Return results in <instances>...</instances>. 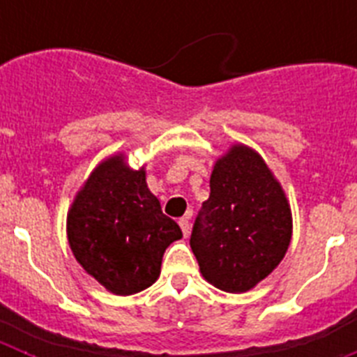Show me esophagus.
<instances>
[{
  "label": "esophagus",
  "mask_w": 357,
  "mask_h": 357,
  "mask_svg": "<svg viewBox=\"0 0 357 357\" xmlns=\"http://www.w3.org/2000/svg\"><path fill=\"white\" fill-rule=\"evenodd\" d=\"M178 225H181V229H182V234H184L185 238H188V236H189V229H191V227H189V218L188 216L181 218V220H178Z\"/></svg>",
  "instance_id": "esophagus-1"
}]
</instances>
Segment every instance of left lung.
<instances>
[{
    "label": "left lung",
    "instance_id": "obj_1",
    "mask_svg": "<svg viewBox=\"0 0 357 357\" xmlns=\"http://www.w3.org/2000/svg\"><path fill=\"white\" fill-rule=\"evenodd\" d=\"M209 185L189 245L207 282L229 293L248 291L288 252V198L263 157L245 144L216 160Z\"/></svg>",
    "mask_w": 357,
    "mask_h": 357
}]
</instances>
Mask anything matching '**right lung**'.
<instances>
[{"label": "right lung", "mask_w": 357, "mask_h": 357, "mask_svg": "<svg viewBox=\"0 0 357 357\" xmlns=\"http://www.w3.org/2000/svg\"><path fill=\"white\" fill-rule=\"evenodd\" d=\"M181 238V227L150 193L144 168H128L123 153L98 164L68 213L75 259L114 295L153 284L164 250Z\"/></svg>", "instance_id": "add662e5"}]
</instances>
